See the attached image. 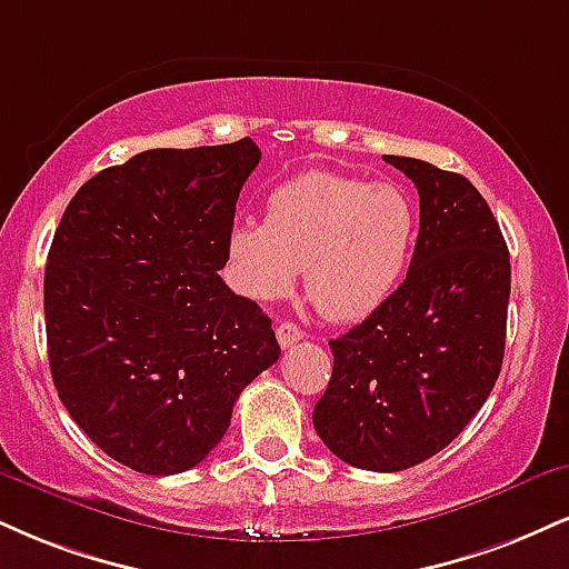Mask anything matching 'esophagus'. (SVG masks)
<instances>
[{"label": "esophagus", "mask_w": 569, "mask_h": 569, "mask_svg": "<svg viewBox=\"0 0 569 569\" xmlns=\"http://www.w3.org/2000/svg\"><path fill=\"white\" fill-rule=\"evenodd\" d=\"M276 337H278V345L286 350V347L297 345V341L302 339L305 333H302V328H297L293 323H280V326L276 328Z\"/></svg>", "instance_id": "34e87169"}]
</instances>
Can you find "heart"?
<instances>
[{
    "instance_id": "1",
    "label": "heart",
    "mask_w": 569,
    "mask_h": 569,
    "mask_svg": "<svg viewBox=\"0 0 569 569\" xmlns=\"http://www.w3.org/2000/svg\"><path fill=\"white\" fill-rule=\"evenodd\" d=\"M413 241L416 207L400 184L307 172L272 190L262 224H232L228 254L246 297H286L305 270L310 302L347 323L392 297Z\"/></svg>"
}]
</instances>
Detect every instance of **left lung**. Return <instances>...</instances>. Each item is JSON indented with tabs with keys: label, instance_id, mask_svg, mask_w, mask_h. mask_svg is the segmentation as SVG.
Wrapping results in <instances>:
<instances>
[{
	"label": "left lung",
	"instance_id": "left-lung-1",
	"mask_svg": "<svg viewBox=\"0 0 569 569\" xmlns=\"http://www.w3.org/2000/svg\"><path fill=\"white\" fill-rule=\"evenodd\" d=\"M385 161L419 190L413 259L385 305L328 341L333 371L312 423L350 467L402 471L453 442L496 387L511 264L467 177L406 156Z\"/></svg>",
	"mask_w": 569,
	"mask_h": 569
}]
</instances>
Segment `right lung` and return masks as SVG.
Here are the masks:
<instances>
[{"label": "right lung", "mask_w": 569, "mask_h": 569, "mask_svg": "<svg viewBox=\"0 0 569 569\" xmlns=\"http://www.w3.org/2000/svg\"><path fill=\"white\" fill-rule=\"evenodd\" d=\"M228 146L142 150L71 198L44 270L58 397L102 453L142 475L193 469L246 385L280 358L272 320L219 278L243 182Z\"/></svg>", "instance_id": "obj_1"}]
</instances>
